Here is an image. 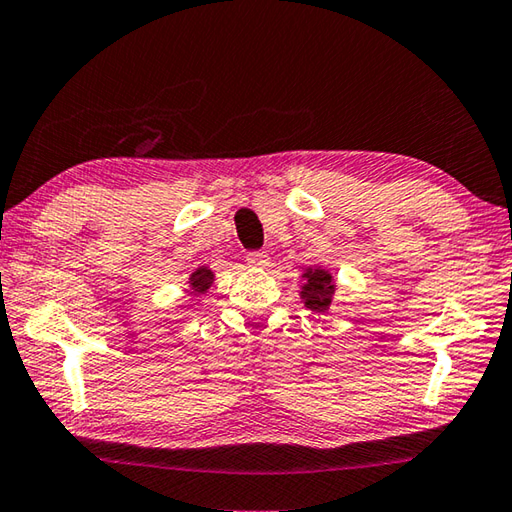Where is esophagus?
<instances>
[{
	"label": "esophagus",
	"instance_id": "34e87169",
	"mask_svg": "<svg viewBox=\"0 0 512 512\" xmlns=\"http://www.w3.org/2000/svg\"><path fill=\"white\" fill-rule=\"evenodd\" d=\"M245 260H247V265H249V267H258V269H263V267H267V265H269V254H267V252H249Z\"/></svg>",
	"mask_w": 512,
	"mask_h": 512
}]
</instances>
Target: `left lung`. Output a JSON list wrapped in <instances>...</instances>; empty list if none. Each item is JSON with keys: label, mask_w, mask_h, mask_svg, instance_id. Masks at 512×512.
<instances>
[{"label": "left lung", "mask_w": 512, "mask_h": 512, "mask_svg": "<svg viewBox=\"0 0 512 512\" xmlns=\"http://www.w3.org/2000/svg\"><path fill=\"white\" fill-rule=\"evenodd\" d=\"M305 285L301 298L305 301V307H310L312 312H325L332 303L334 296V278L325 269H307L303 274Z\"/></svg>", "instance_id": "1"}]
</instances>
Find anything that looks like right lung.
<instances>
[{
    "label": "right lung",
    "mask_w": 512,
    "mask_h": 512,
    "mask_svg": "<svg viewBox=\"0 0 512 512\" xmlns=\"http://www.w3.org/2000/svg\"><path fill=\"white\" fill-rule=\"evenodd\" d=\"M211 283H214V272L207 267L196 269V272L189 278V285H191V289H194V294H205L211 287Z\"/></svg>",
    "instance_id": "1"
}]
</instances>
